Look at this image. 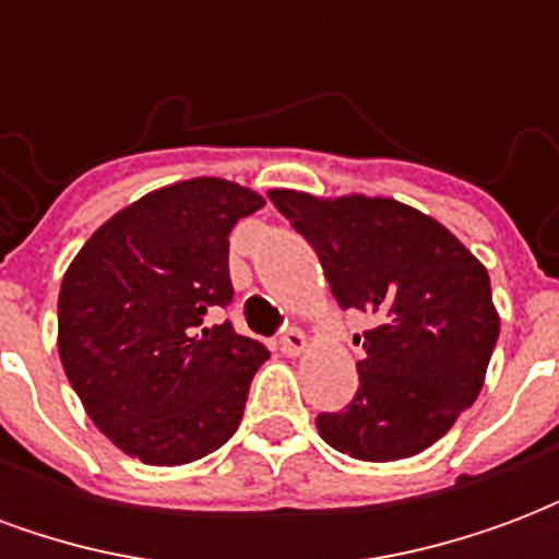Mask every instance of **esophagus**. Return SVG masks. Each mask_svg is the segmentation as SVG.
I'll return each mask as SVG.
<instances>
[{
  "instance_id": "obj_1",
  "label": "esophagus",
  "mask_w": 559,
  "mask_h": 559,
  "mask_svg": "<svg viewBox=\"0 0 559 559\" xmlns=\"http://www.w3.org/2000/svg\"><path fill=\"white\" fill-rule=\"evenodd\" d=\"M278 350L284 356H299L305 350V332L296 326H287L278 335Z\"/></svg>"
}]
</instances>
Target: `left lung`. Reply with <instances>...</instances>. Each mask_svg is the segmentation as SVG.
<instances>
[{"instance_id": "obj_1", "label": "left lung", "mask_w": 559, "mask_h": 559, "mask_svg": "<svg viewBox=\"0 0 559 559\" xmlns=\"http://www.w3.org/2000/svg\"><path fill=\"white\" fill-rule=\"evenodd\" d=\"M269 200L317 251L341 311L371 317L353 338L365 350L359 389L317 416L320 437L359 461L419 455L479 395L500 335L488 272L443 224L399 200Z\"/></svg>"}]
</instances>
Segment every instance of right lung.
Here are the masks:
<instances>
[{
    "mask_svg": "<svg viewBox=\"0 0 559 559\" xmlns=\"http://www.w3.org/2000/svg\"><path fill=\"white\" fill-rule=\"evenodd\" d=\"M263 197L188 179L140 197L95 230L59 290V356L90 419L126 455L176 467L215 452L242 421L263 341L230 320V230Z\"/></svg>",
    "mask_w": 559,
    "mask_h": 559,
    "instance_id": "1",
    "label": "right lung"
}]
</instances>
